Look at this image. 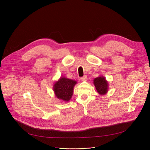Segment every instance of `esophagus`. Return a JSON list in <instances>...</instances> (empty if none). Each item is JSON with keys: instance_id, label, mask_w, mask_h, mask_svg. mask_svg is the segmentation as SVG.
Here are the masks:
<instances>
[{"instance_id": "esophagus-1", "label": "esophagus", "mask_w": 150, "mask_h": 150, "mask_svg": "<svg viewBox=\"0 0 150 150\" xmlns=\"http://www.w3.org/2000/svg\"><path fill=\"white\" fill-rule=\"evenodd\" d=\"M81 81H87V76H83L82 77H81Z\"/></svg>"}]
</instances>
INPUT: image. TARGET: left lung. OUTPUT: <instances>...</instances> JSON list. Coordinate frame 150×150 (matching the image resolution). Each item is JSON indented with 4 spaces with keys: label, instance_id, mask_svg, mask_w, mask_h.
I'll return each mask as SVG.
<instances>
[{
    "label": "left lung",
    "instance_id": "obj_1",
    "mask_svg": "<svg viewBox=\"0 0 150 150\" xmlns=\"http://www.w3.org/2000/svg\"><path fill=\"white\" fill-rule=\"evenodd\" d=\"M93 84L100 95L106 94L108 91L109 84L105 77L100 76L93 80Z\"/></svg>",
    "mask_w": 150,
    "mask_h": 150
}]
</instances>
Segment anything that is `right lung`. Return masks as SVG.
I'll list each match as a JSON object with an SVG mask.
<instances>
[{"instance_id":"right-lung-1","label":"right lung","mask_w":150,"mask_h":150,"mask_svg":"<svg viewBox=\"0 0 150 150\" xmlns=\"http://www.w3.org/2000/svg\"><path fill=\"white\" fill-rule=\"evenodd\" d=\"M77 81L68 79L65 77H60L53 85V91L56 98L64 102H68L71 99L73 90Z\"/></svg>"}]
</instances>
